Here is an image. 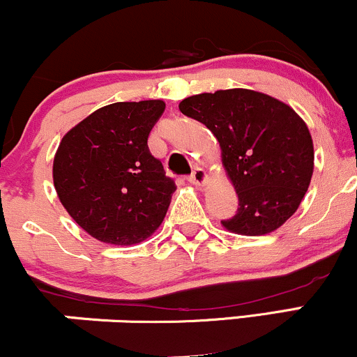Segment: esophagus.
Returning a JSON list of instances; mask_svg holds the SVG:
<instances>
[{"instance_id": "obj_1", "label": "esophagus", "mask_w": 357, "mask_h": 357, "mask_svg": "<svg viewBox=\"0 0 357 357\" xmlns=\"http://www.w3.org/2000/svg\"><path fill=\"white\" fill-rule=\"evenodd\" d=\"M208 176L206 173H204V169H202V167H196L195 171H192L191 176H188V181H190L191 184H196V186H203L204 183H206Z\"/></svg>"}]
</instances>
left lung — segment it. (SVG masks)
<instances>
[{"label": "left lung", "instance_id": "1", "mask_svg": "<svg viewBox=\"0 0 357 357\" xmlns=\"http://www.w3.org/2000/svg\"><path fill=\"white\" fill-rule=\"evenodd\" d=\"M184 116L215 134L238 210L221 225L260 236L275 231L305 196L314 171V144L292 107L248 89L216 90L181 100Z\"/></svg>", "mask_w": 357, "mask_h": 357}]
</instances>
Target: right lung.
Instances as JSON below:
<instances>
[{
    "label": "right lung",
    "instance_id": "obj_1",
    "mask_svg": "<svg viewBox=\"0 0 357 357\" xmlns=\"http://www.w3.org/2000/svg\"><path fill=\"white\" fill-rule=\"evenodd\" d=\"M162 100L116 102L61 139L53 184L68 215L93 238L136 245L158 230L176 184L147 146Z\"/></svg>",
    "mask_w": 357,
    "mask_h": 357
}]
</instances>
